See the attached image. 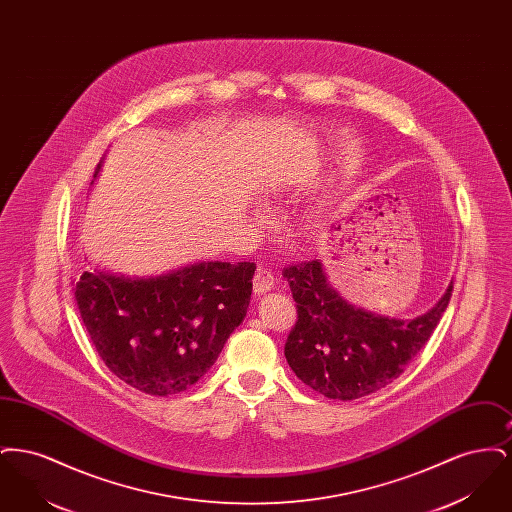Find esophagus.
<instances>
[{"label":"esophagus","mask_w":512,"mask_h":512,"mask_svg":"<svg viewBox=\"0 0 512 512\" xmlns=\"http://www.w3.org/2000/svg\"><path fill=\"white\" fill-rule=\"evenodd\" d=\"M274 288V274L267 268H259L253 278V292L257 295L270 292Z\"/></svg>","instance_id":"34e87169"}]
</instances>
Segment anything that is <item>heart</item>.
<instances>
[{
  "mask_svg": "<svg viewBox=\"0 0 512 512\" xmlns=\"http://www.w3.org/2000/svg\"><path fill=\"white\" fill-rule=\"evenodd\" d=\"M267 194H265V197H267L268 201H272L274 197H276V194H278V190L276 188H268V190H265Z\"/></svg>",
  "mask_w": 512,
  "mask_h": 512,
  "instance_id": "obj_1",
  "label": "heart"
}]
</instances>
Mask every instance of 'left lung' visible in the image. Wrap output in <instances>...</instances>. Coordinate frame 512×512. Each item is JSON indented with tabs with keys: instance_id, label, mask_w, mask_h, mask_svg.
I'll return each mask as SVG.
<instances>
[{
	"instance_id": "left-lung-1",
	"label": "left lung",
	"mask_w": 512,
	"mask_h": 512,
	"mask_svg": "<svg viewBox=\"0 0 512 512\" xmlns=\"http://www.w3.org/2000/svg\"><path fill=\"white\" fill-rule=\"evenodd\" d=\"M282 274L297 303L286 361L303 384L338 401L376 393L399 378L434 334L453 292L451 282L436 307L403 320L351 305L332 288L318 259Z\"/></svg>"
}]
</instances>
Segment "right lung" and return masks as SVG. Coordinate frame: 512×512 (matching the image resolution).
<instances>
[{"label":"right lung","instance_id":"add662e5","mask_svg":"<svg viewBox=\"0 0 512 512\" xmlns=\"http://www.w3.org/2000/svg\"><path fill=\"white\" fill-rule=\"evenodd\" d=\"M255 263L203 261L161 276L84 270L74 280L82 322L107 368L134 390L167 397L215 365L242 324Z\"/></svg>","mask_w":512,"mask_h":512}]
</instances>
